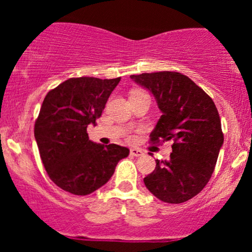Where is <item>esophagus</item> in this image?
Returning <instances> with one entry per match:
<instances>
[{"label": "esophagus", "instance_id": "34e87169", "mask_svg": "<svg viewBox=\"0 0 252 252\" xmlns=\"http://www.w3.org/2000/svg\"><path fill=\"white\" fill-rule=\"evenodd\" d=\"M130 155H132V156H142L143 155V152L141 149H138V148H132V149H130Z\"/></svg>", "mask_w": 252, "mask_h": 252}]
</instances>
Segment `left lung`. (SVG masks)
I'll list each match as a JSON object with an SVG mask.
<instances>
[{
    "instance_id": "8db88e82",
    "label": "left lung",
    "mask_w": 252,
    "mask_h": 252,
    "mask_svg": "<svg viewBox=\"0 0 252 252\" xmlns=\"http://www.w3.org/2000/svg\"><path fill=\"white\" fill-rule=\"evenodd\" d=\"M130 78L154 94L162 112L150 141L174 142L169 160H156L154 172L143 179L144 185L163 202L189 200L210 181L224 143L218 110L204 90L179 72Z\"/></svg>"
}]
</instances>
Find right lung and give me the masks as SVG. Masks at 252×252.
<instances>
[{
  "label": "right lung",
  "instance_id": "1",
  "mask_svg": "<svg viewBox=\"0 0 252 252\" xmlns=\"http://www.w3.org/2000/svg\"><path fill=\"white\" fill-rule=\"evenodd\" d=\"M121 78H70L43 99L34 136L48 176L58 187L86 195L102 187L129 149L89 140V124L96 126Z\"/></svg>",
  "mask_w": 252,
  "mask_h": 252
}]
</instances>
